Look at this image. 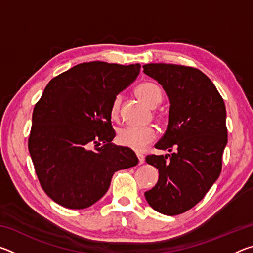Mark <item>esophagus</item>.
Segmentation results:
<instances>
[{
	"label": "esophagus",
	"mask_w": 253,
	"mask_h": 253,
	"mask_svg": "<svg viewBox=\"0 0 253 253\" xmlns=\"http://www.w3.org/2000/svg\"><path fill=\"white\" fill-rule=\"evenodd\" d=\"M136 156H137V158H138V163H139V165H140V164H143V163L145 162V156L143 155V154H138V153H137V154H136Z\"/></svg>",
	"instance_id": "34e87169"
}]
</instances>
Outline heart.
Listing matches in <instances>:
<instances>
[{"mask_svg":"<svg viewBox=\"0 0 253 253\" xmlns=\"http://www.w3.org/2000/svg\"><path fill=\"white\" fill-rule=\"evenodd\" d=\"M135 92L140 100L151 107L157 106L163 98L162 89L154 83H143L138 84L135 89ZM121 101V96H116L114 98L113 102H111L110 116L113 119H116L118 117ZM155 138L156 130L152 126L125 127L119 130L117 134V142L119 145L136 152L144 151L149 144L154 142Z\"/></svg>","mask_w":253,"mask_h":253,"instance_id":"1","label":"heart"}]
</instances>
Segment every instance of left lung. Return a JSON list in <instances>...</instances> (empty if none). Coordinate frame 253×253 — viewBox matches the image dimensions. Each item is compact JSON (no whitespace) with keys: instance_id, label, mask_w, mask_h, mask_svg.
<instances>
[{"instance_id":"left-lung-1","label":"left lung","mask_w":253,"mask_h":253,"mask_svg":"<svg viewBox=\"0 0 253 253\" xmlns=\"http://www.w3.org/2000/svg\"><path fill=\"white\" fill-rule=\"evenodd\" d=\"M143 68L169 99V125L155 147L172 152L146 156L160 176L145 198L155 211L177 215L198 204L220 176L228 143L225 105L209 77L196 68L170 63Z\"/></svg>"}]
</instances>
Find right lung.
Returning <instances> with one entry per match:
<instances>
[{
  "instance_id": "1",
  "label": "right lung",
  "mask_w": 253,
  "mask_h": 253,
  "mask_svg": "<svg viewBox=\"0 0 253 253\" xmlns=\"http://www.w3.org/2000/svg\"><path fill=\"white\" fill-rule=\"evenodd\" d=\"M139 71V63L84 62L46 84L28 144L41 187L55 203L89 208L106 194L115 172L138 164L130 148L111 143L110 107Z\"/></svg>"
}]
</instances>
